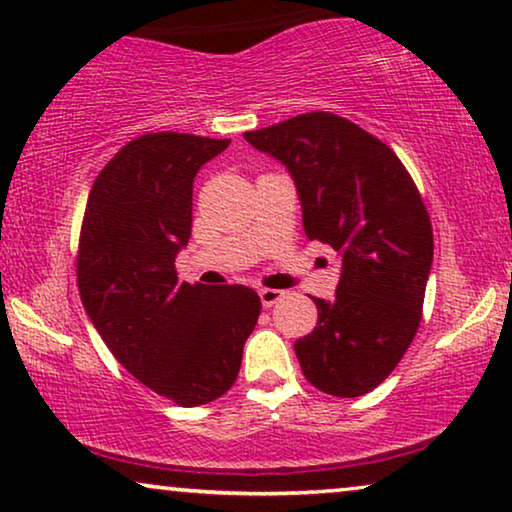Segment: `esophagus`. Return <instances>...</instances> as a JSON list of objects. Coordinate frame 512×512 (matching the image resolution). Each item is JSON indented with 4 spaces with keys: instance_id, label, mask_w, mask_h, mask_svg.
<instances>
[{
    "instance_id": "obj_1",
    "label": "esophagus",
    "mask_w": 512,
    "mask_h": 512,
    "mask_svg": "<svg viewBox=\"0 0 512 512\" xmlns=\"http://www.w3.org/2000/svg\"><path fill=\"white\" fill-rule=\"evenodd\" d=\"M258 296H261L263 307H272L277 303V300H282L284 293L279 289H261V291H258Z\"/></svg>"
}]
</instances>
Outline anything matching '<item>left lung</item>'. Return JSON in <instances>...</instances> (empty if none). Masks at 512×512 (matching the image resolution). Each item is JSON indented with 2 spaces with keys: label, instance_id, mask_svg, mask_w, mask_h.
Here are the masks:
<instances>
[{
  "label": "left lung",
  "instance_id": "1",
  "mask_svg": "<svg viewBox=\"0 0 512 512\" xmlns=\"http://www.w3.org/2000/svg\"><path fill=\"white\" fill-rule=\"evenodd\" d=\"M244 139L289 170L305 235L333 247L342 263L335 298H314L317 326L293 345L303 375L324 394H368L403 359L422 321L433 230L415 181L387 144L331 111Z\"/></svg>",
  "mask_w": 512,
  "mask_h": 512
}]
</instances>
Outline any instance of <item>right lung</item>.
Segmentation results:
<instances>
[{
  "instance_id": "add662e5",
  "label": "right lung",
  "mask_w": 512,
  "mask_h": 512,
  "mask_svg": "<svg viewBox=\"0 0 512 512\" xmlns=\"http://www.w3.org/2000/svg\"><path fill=\"white\" fill-rule=\"evenodd\" d=\"M230 139L151 132L97 174L83 214L81 303L118 363L181 408L205 405L237 380L261 298L242 284L179 282L193 181Z\"/></svg>"
}]
</instances>
